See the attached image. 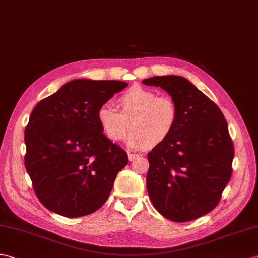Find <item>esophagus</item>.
<instances>
[{"label": "esophagus", "mask_w": 258, "mask_h": 258, "mask_svg": "<svg viewBox=\"0 0 258 258\" xmlns=\"http://www.w3.org/2000/svg\"><path fill=\"white\" fill-rule=\"evenodd\" d=\"M139 157V155L137 154H132V153H128V159L132 161V160H134L135 158H137Z\"/></svg>", "instance_id": "obj_1"}]
</instances>
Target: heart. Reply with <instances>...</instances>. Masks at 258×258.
Returning <instances> with one entry per match:
<instances>
[{"mask_svg":"<svg viewBox=\"0 0 258 258\" xmlns=\"http://www.w3.org/2000/svg\"><path fill=\"white\" fill-rule=\"evenodd\" d=\"M118 111L109 104H102L97 111V119L102 132L113 142L126 137L131 148L155 147L165 143L178 123L176 102L167 95L134 86L116 100Z\"/></svg>","mask_w":258,"mask_h":258,"instance_id":"heart-1","label":"heart"}]
</instances>
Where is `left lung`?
Returning a JSON list of instances; mask_svg holds the SVG:
<instances>
[{
    "label": "left lung",
    "instance_id": "8db88e82",
    "mask_svg": "<svg viewBox=\"0 0 258 258\" xmlns=\"http://www.w3.org/2000/svg\"><path fill=\"white\" fill-rule=\"evenodd\" d=\"M142 82L165 90L178 107L173 133L147 154L151 201L175 222L200 218L218 206L232 175L234 149L223 113L183 77L156 76Z\"/></svg>",
    "mask_w": 258,
    "mask_h": 258
}]
</instances>
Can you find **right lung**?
<instances>
[{
  "label": "right lung",
  "instance_id": "obj_1",
  "mask_svg": "<svg viewBox=\"0 0 258 258\" xmlns=\"http://www.w3.org/2000/svg\"><path fill=\"white\" fill-rule=\"evenodd\" d=\"M128 85L71 80L38 102L25 128V167L39 201L67 218L93 213L109 198L127 154L103 134L97 111Z\"/></svg>",
  "mask_w": 258,
  "mask_h": 258
}]
</instances>
